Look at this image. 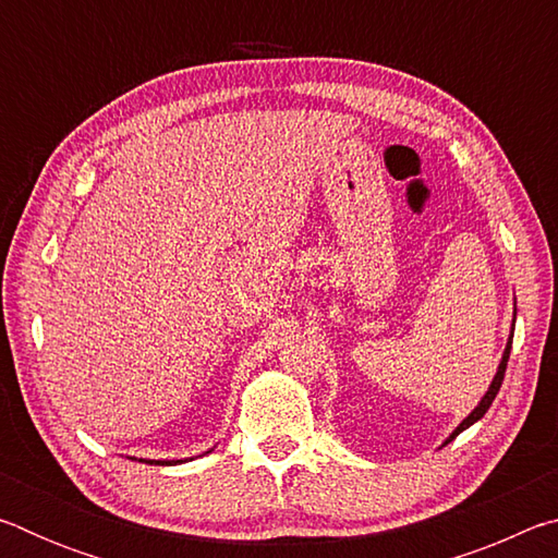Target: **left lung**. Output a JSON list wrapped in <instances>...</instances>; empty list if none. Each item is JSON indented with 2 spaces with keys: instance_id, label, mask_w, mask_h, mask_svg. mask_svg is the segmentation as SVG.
<instances>
[{
  "instance_id": "8db88e82",
  "label": "left lung",
  "mask_w": 558,
  "mask_h": 558,
  "mask_svg": "<svg viewBox=\"0 0 558 558\" xmlns=\"http://www.w3.org/2000/svg\"><path fill=\"white\" fill-rule=\"evenodd\" d=\"M509 349H512V335H509V342H507V349H505V354H502V362H499V369H497V374H495V379H493V384H489V389H487V393L483 396V401H480L477 405H475V411H472L465 421L460 423V426L452 430V436L446 440V442H450L452 438L456 436H460L462 430L465 428H470L472 423H477L480 418H483V415L487 413V409L489 405H493V401H495V396H497V391H499V386H502V379H505V372H507V362H509Z\"/></svg>"
}]
</instances>
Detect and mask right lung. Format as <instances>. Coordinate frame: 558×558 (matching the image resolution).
<instances>
[{
	"label": "right lung",
	"instance_id": "right-lung-1",
	"mask_svg": "<svg viewBox=\"0 0 558 558\" xmlns=\"http://www.w3.org/2000/svg\"><path fill=\"white\" fill-rule=\"evenodd\" d=\"M140 462H149V465H172V462H182V460H140Z\"/></svg>",
	"mask_w": 558,
	"mask_h": 558
}]
</instances>
